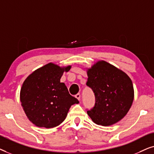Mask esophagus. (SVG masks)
<instances>
[{"label": "esophagus", "mask_w": 154, "mask_h": 154, "mask_svg": "<svg viewBox=\"0 0 154 154\" xmlns=\"http://www.w3.org/2000/svg\"><path fill=\"white\" fill-rule=\"evenodd\" d=\"M75 98H77L79 100H80V99H81V94H80V93H78L75 94Z\"/></svg>", "instance_id": "34e87169"}]
</instances>
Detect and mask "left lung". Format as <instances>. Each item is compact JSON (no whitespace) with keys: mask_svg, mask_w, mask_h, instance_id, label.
<instances>
[{"mask_svg":"<svg viewBox=\"0 0 154 154\" xmlns=\"http://www.w3.org/2000/svg\"><path fill=\"white\" fill-rule=\"evenodd\" d=\"M86 85L95 96L94 106L87 113L94 123L109 126L123 119L134 100L130 77L105 61H99L87 70Z\"/></svg>","mask_w":154,"mask_h":154,"instance_id":"1","label":"left lung"}]
</instances>
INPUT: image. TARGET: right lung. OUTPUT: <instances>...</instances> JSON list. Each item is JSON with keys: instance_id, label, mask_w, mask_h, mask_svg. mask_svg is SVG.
Instances as JSON below:
<instances>
[{"instance_id": "obj_1", "label": "right lung", "mask_w": 154, "mask_h": 154, "mask_svg": "<svg viewBox=\"0 0 154 154\" xmlns=\"http://www.w3.org/2000/svg\"><path fill=\"white\" fill-rule=\"evenodd\" d=\"M71 67L49 63L33 71L24 81L20 101L27 118L35 125L52 128L60 125L71 105L79 103L69 94L65 84L60 83L63 73Z\"/></svg>"}]
</instances>
